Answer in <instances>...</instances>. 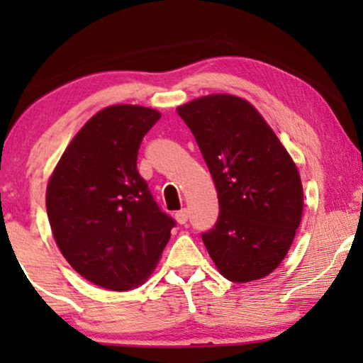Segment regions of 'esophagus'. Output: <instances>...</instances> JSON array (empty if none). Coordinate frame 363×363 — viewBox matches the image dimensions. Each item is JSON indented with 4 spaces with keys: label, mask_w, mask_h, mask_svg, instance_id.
Masks as SVG:
<instances>
[{
    "label": "esophagus",
    "mask_w": 363,
    "mask_h": 363,
    "mask_svg": "<svg viewBox=\"0 0 363 363\" xmlns=\"http://www.w3.org/2000/svg\"><path fill=\"white\" fill-rule=\"evenodd\" d=\"M175 220L178 221V225H185V223L188 221V210H186V208H183V210L175 213Z\"/></svg>",
    "instance_id": "esophagus-1"
}]
</instances>
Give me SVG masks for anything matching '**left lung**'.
Here are the masks:
<instances>
[{
	"label": "left lung",
	"mask_w": 363,
	"mask_h": 363,
	"mask_svg": "<svg viewBox=\"0 0 363 363\" xmlns=\"http://www.w3.org/2000/svg\"><path fill=\"white\" fill-rule=\"evenodd\" d=\"M218 191L220 216L201 233L211 259L233 282L271 274L302 218L297 167L250 102L213 94L178 107Z\"/></svg>",
	"instance_id": "obj_1"
}]
</instances>
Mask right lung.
<instances>
[{"mask_svg":"<svg viewBox=\"0 0 363 363\" xmlns=\"http://www.w3.org/2000/svg\"><path fill=\"white\" fill-rule=\"evenodd\" d=\"M158 118L140 106L104 108L69 143L48 183L59 250L79 274L106 289L140 284L177 225L137 170L142 138Z\"/></svg>","mask_w":363,"mask_h":363,"instance_id":"add662e5","label":"right lung"}]
</instances>
